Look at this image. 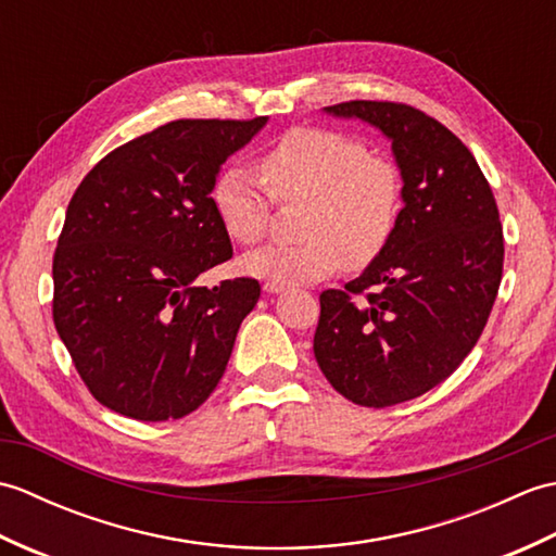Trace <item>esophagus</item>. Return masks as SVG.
<instances>
[{
    "label": "esophagus",
    "mask_w": 556,
    "mask_h": 556,
    "mask_svg": "<svg viewBox=\"0 0 556 556\" xmlns=\"http://www.w3.org/2000/svg\"><path fill=\"white\" fill-rule=\"evenodd\" d=\"M263 289L267 293H281V291H287V285H281V281H265Z\"/></svg>",
    "instance_id": "esophagus-1"
}]
</instances>
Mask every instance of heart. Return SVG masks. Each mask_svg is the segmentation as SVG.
<instances>
[{"instance_id": "heart-1", "label": "heart", "mask_w": 556, "mask_h": 556, "mask_svg": "<svg viewBox=\"0 0 556 556\" xmlns=\"http://www.w3.org/2000/svg\"><path fill=\"white\" fill-rule=\"evenodd\" d=\"M260 172L243 164L224 167L212 186V207L236 243L263 239L271 198L305 200L299 243H269L241 260L243 271L260 279L317 281L341 265H368L392 239L404 205L399 167L375 157L363 140L327 131L293 128L271 146Z\"/></svg>"}]
</instances>
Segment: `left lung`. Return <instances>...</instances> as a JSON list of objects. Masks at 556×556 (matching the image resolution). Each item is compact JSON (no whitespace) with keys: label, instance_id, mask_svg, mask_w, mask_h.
Wrapping results in <instances>:
<instances>
[{"label":"left lung","instance_id":"obj_1","mask_svg":"<svg viewBox=\"0 0 556 556\" xmlns=\"http://www.w3.org/2000/svg\"><path fill=\"white\" fill-rule=\"evenodd\" d=\"M325 112L380 128L404 181L392 239L361 277L320 293L313 339L341 396L384 408L430 392L478 344L502 281L500 210L470 150L432 116L372 100Z\"/></svg>","mask_w":556,"mask_h":556}]
</instances>
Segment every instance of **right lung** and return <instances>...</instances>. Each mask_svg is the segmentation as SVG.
<instances>
[{"label": "right lung", "mask_w": 556, "mask_h": 556, "mask_svg": "<svg viewBox=\"0 0 556 556\" xmlns=\"http://www.w3.org/2000/svg\"><path fill=\"white\" fill-rule=\"evenodd\" d=\"M267 116L176 119L112 150L71 198L56 241L54 327L102 406L160 422L215 392L257 279L195 287L231 257L212 207L219 167Z\"/></svg>", "instance_id": "add662e5"}]
</instances>
